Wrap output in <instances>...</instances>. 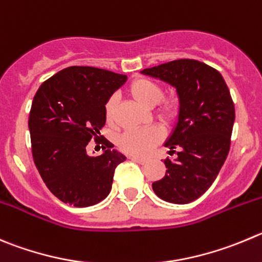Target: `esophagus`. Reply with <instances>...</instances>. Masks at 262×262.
<instances>
[{"label": "esophagus", "instance_id": "1", "mask_svg": "<svg viewBox=\"0 0 262 262\" xmlns=\"http://www.w3.org/2000/svg\"><path fill=\"white\" fill-rule=\"evenodd\" d=\"M130 159L133 161H136V163H139V164H146V163L148 161V159L139 158V156H130Z\"/></svg>", "mask_w": 262, "mask_h": 262}]
</instances>
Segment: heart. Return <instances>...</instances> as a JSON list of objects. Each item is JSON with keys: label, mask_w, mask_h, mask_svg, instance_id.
<instances>
[{"label": "heart", "mask_w": 262, "mask_h": 262, "mask_svg": "<svg viewBox=\"0 0 262 262\" xmlns=\"http://www.w3.org/2000/svg\"><path fill=\"white\" fill-rule=\"evenodd\" d=\"M128 92L134 101L146 108H152L156 117L165 124L174 123L181 112V102L176 97H164V88L159 82L147 77L133 80L128 86ZM117 99L115 95L110 97L104 103V117L107 124L115 123V108ZM164 137V130L158 125L148 128L132 129L123 133L119 138L120 148L130 155L145 156L152 151Z\"/></svg>", "instance_id": "heart-1"}]
</instances>
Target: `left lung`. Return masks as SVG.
I'll list each match as a JSON object with an SVG mask.
<instances>
[{
	"label": "left lung",
	"mask_w": 262,
	"mask_h": 262,
	"mask_svg": "<svg viewBox=\"0 0 262 262\" xmlns=\"http://www.w3.org/2000/svg\"><path fill=\"white\" fill-rule=\"evenodd\" d=\"M142 73L176 86L181 112L165 146L180 148L174 161L165 159V176L152 183L159 198L186 204L202 196L216 180L231 145L235 108L230 90L216 68L195 59H177Z\"/></svg>",
	"instance_id": "obj_1"
}]
</instances>
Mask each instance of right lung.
I'll return each mask as SVG.
<instances>
[{"label": "right lung", "mask_w": 262, "mask_h": 262, "mask_svg": "<svg viewBox=\"0 0 262 262\" xmlns=\"http://www.w3.org/2000/svg\"><path fill=\"white\" fill-rule=\"evenodd\" d=\"M126 81L125 75L72 66L38 88L29 111L32 156L48 189L63 203L89 207L110 194L117 165L125 156L99 130L106 124L104 103ZM103 143L104 154L89 157L87 143Z\"/></svg>", "instance_id": "right-lung-1"}]
</instances>
